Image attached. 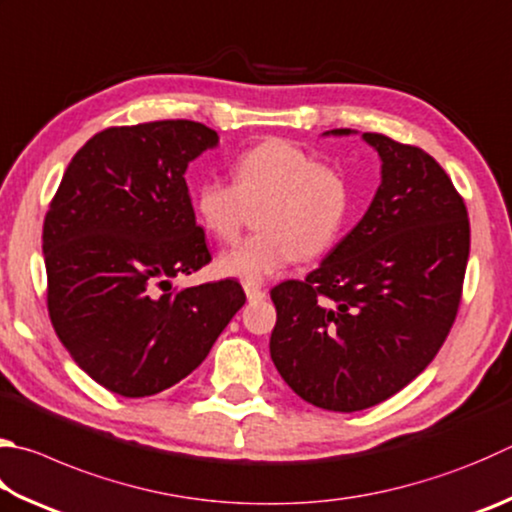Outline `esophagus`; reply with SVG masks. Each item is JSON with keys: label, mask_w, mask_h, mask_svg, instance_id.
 Instances as JSON below:
<instances>
[{"label": "esophagus", "mask_w": 512, "mask_h": 512, "mask_svg": "<svg viewBox=\"0 0 512 512\" xmlns=\"http://www.w3.org/2000/svg\"><path fill=\"white\" fill-rule=\"evenodd\" d=\"M246 297H248V302H262L266 297V291H264V288H259V286L246 284Z\"/></svg>", "instance_id": "34e87169"}]
</instances>
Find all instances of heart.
Here are the masks:
<instances>
[{
    "instance_id": "obj_1",
    "label": "heart",
    "mask_w": 512,
    "mask_h": 512,
    "mask_svg": "<svg viewBox=\"0 0 512 512\" xmlns=\"http://www.w3.org/2000/svg\"><path fill=\"white\" fill-rule=\"evenodd\" d=\"M235 183L206 179L194 208L201 224L219 241L237 239L248 206L264 201L257 215L262 232L219 257V273L244 284H262L293 264L336 244L345 230L351 192L338 167L284 138H268L241 152L232 163Z\"/></svg>"
}]
</instances>
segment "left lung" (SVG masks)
Masks as SVG:
<instances>
[{
  "label": "left lung",
  "instance_id": "left-lung-1",
  "mask_svg": "<svg viewBox=\"0 0 512 512\" xmlns=\"http://www.w3.org/2000/svg\"><path fill=\"white\" fill-rule=\"evenodd\" d=\"M362 138L383 161L365 217L302 282L271 291L275 367L329 412L383 403L430 365L457 318L470 255L466 203L443 167L416 145Z\"/></svg>",
  "mask_w": 512,
  "mask_h": 512
}]
</instances>
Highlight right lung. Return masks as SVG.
Segmentation results:
<instances>
[{"mask_svg": "<svg viewBox=\"0 0 512 512\" xmlns=\"http://www.w3.org/2000/svg\"><path fill=\"white\" fill-rule=\"evenodd\" d=\"M219 143L194 120L107 127L73 156L44 217L46 306L71 358L109 392L159 394L197 369L246 293L172 288L210 264L185 183Z\"/></svg>", "mask_w": 512, "mask_h": 512, "instance_id": "1", "label": "right lung"}]
</instances>
